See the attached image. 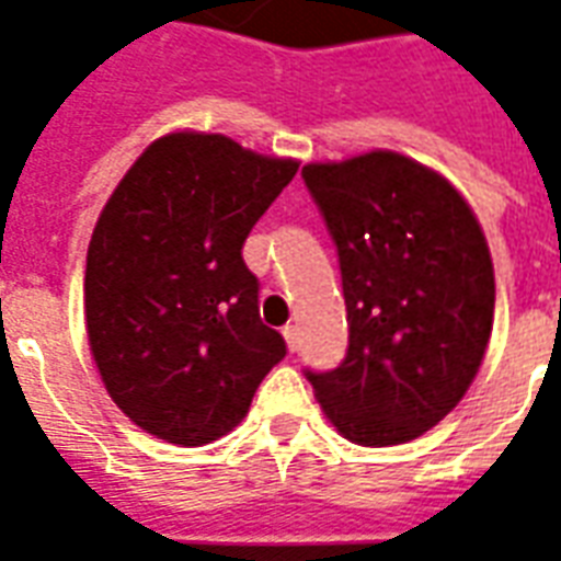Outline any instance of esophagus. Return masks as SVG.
Wrapping results in <instances>:
<instances>
[{"label": "esophagus", "mask_w": 561, "mask_h": 561, "mask_svg": "<svg viewBox=\"0 0 561 561\" xmlns=\"http://www.w3.org/2000/svg\"><path fill=\"white\" fill-rule=\"evenodd\" d=\"M284 337H286V346L296 353L298 341H301V337H298V325H293V322H289V325H284Z\"/></svg>", "instance_id": "esophagus-1"}]
</instances>
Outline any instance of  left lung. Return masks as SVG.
I'll list each match as a JSON object with an SVG mask.
<instances>
[{
  "label": "left lung",
  "instance_id": "8db88e82",
  "mask_svg": "<svg viewBox=\"0 0 561 561\" xmlns=\"http://www.w3.org/2000/svg\"><path fill=\"white\" fill-rule=\"evenodd\" d=\"M329 227L350 346L305 370L322 412L358 445L410 443L460 403L493 329L488 239L457 187L398 151L301 170Z\"/></svg>",
  "mask_w": 561,
  "mask_h": 561
}]
</instances>
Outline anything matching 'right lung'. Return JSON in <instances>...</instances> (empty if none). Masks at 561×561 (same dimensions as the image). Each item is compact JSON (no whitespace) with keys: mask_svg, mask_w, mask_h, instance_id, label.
<instances>
[{"mask_svg":"<svg viewBox=\"0 0 561 561\" xmlns=\"http://www.w3.org/2000/svg\"><path fill=\"white\" fill-rule=\"evenodd\" d=\"M298 163L224 134L154 140L118 182L85 253V331L110 398L173 445L230 433L286 355L260 320L241 244Z\"/></svg>","mask_w":561,"mask_h":561,"instance_id":"1","label":"right lung"}]
</instances>
